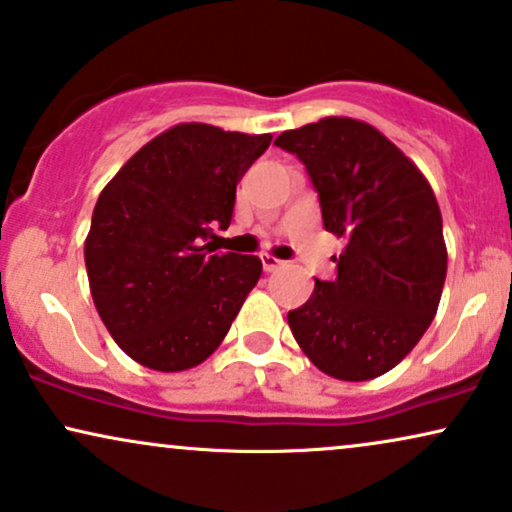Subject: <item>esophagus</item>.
<instances>
[{"label":"esophagus","mask_w":512,"mask_h":512,"mask_svg":"<svg viewBox=\"0 0 512 512\" xmlns=\"http://www.w3.org/2000/svg\"><path fill=\"white\" fill-rule=\"evenodd\" d=\"M261 263H263V270H266V273H275L277 268H282L285 266V261H280V258H275V256H261Z\"/></svg>","instance_id":"34e87169"}]
</instances>
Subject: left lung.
Instances as JSON below:
<instances>
[{
  "instance_id": "left-lung-1",
  "label": "left lung",
  "mask_w": 512,
  "mask_h": 512,
  "mask_svg": "<svg viewBox=\"0 0 512 512\" xmlns=\"http://www.w3.org/2000/svg\"><path fill=\"white\" fill-rule=\"evenodd\" d=\"M306 166L327 232L346 237L332 280L287 313L294 339L327 375L380 377L406 358L437 313L446 246L430 182L382 132L323 118L277 137Z\"/></svg>"
}]
</instances>
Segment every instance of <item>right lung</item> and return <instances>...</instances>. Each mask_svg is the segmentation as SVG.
Segmentation results:
<instances>
[{
  "mask_svg": "<svg viewBox=\"0 0 512 512\" xmlns=\"http://www.w3.org/2000/svg\"><path fill=\"white\" fill-rule=\"evenodd\" d=\"M270 135L182 123L137 151L99 194L85 242L94 306L118 346L161 372L206 361L261 277L256 256L208 239Z\"/></svg>",
  "mask_w": 512,
  "mask_h": 512,
  "instance_id": "add662e5",
  "label": "right lung"
}]
</instances>
